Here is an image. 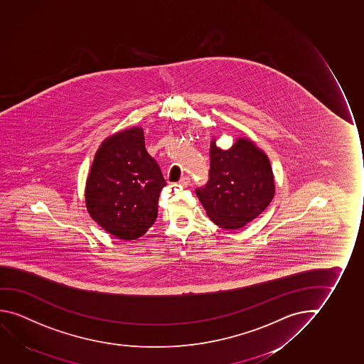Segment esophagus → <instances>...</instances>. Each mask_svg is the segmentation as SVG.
I'll use <instances>...</instances> for the list:
<instances>
[{
    "label": "esophagus",
    "instance_id": "34e87169",
    "mask_svg": "<svg viewBox=\"0 0 364 364\" xmlns=\"http://www.w3.org/2000/svg\"><path fill=\"white\" fill-rule=\"evenodd\" d=\"M191 184V178L189 176H183L181 179L179 180L180 186H188V185Z\"/></svg>",
    "mask_w": 364,
    "mask_h": 364
}]
</instances>
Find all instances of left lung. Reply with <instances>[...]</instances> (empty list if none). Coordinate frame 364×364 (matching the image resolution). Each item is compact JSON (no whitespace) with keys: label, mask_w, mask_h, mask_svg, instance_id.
I'll return each instance as SVG.
<instances>
[{"label":"left lung","mask_w":364,"mask_h":364,"mask_svg":"<svg viewBox=\"0 0 364 364\" xmlns=\"http://www.w3.org/2000/svg\"><path fill=\"white\" fill-rule=\"evenodd\" d=\"M207 184L196 196L213 223L224 230H238L258 217L274 194L269 159L251 141L240 139L230 150L212 141Z\"/></svg>","instance_id":"1"}]
</instances>
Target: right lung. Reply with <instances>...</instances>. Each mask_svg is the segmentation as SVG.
<instances>
[{"instance_id":"obj_1","label":"right lung","mask_w":364,"mask_h":364,"mask_svg":"<svg viewBox=\"0 0 364 364\" xmlns=\"http://www.w3.org/2000/svg\"><path fill=\"white\" fill-rule=\"evenodd\" d=\"M166 181L146 151L140 127L113 134L95 154L85 186L90 217L119 240L145 235L157 217V202Z\"/></svg>"}]
</instances>
